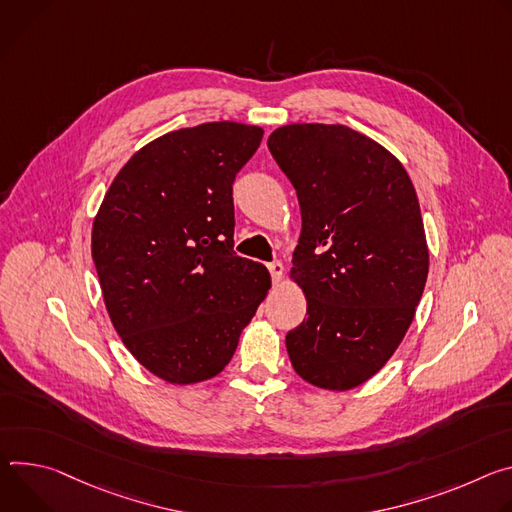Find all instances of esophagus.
Segmentation results:
<instances>
[{
	"instance_id": "obj_1",
	"label": "esophagus",
	"mask_w": 512,
	"mask_h": 512,
	"mask_svg": "<svg viewBox=\"0 0 512 512\" xmlns=\"http://www.w3.org/2000/svg\"><path fill=\"white\" fill-rule=\"evenodd\" d=\"M268 270H270L272 282H278V280L282 278V272H285V266H282V264L276 260V262H270V264H268Z\"/></svg>"
}]
</instances>
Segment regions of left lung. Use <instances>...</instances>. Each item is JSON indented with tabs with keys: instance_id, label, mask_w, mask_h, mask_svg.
<instances>
[{
	"instance_id": "8db88e82",
	"label": "left lung",
	"mask_w": 512,
	"mask_h": 512,
	"mask_svg": "<svg viewBox=\"0 0 512 512\" xmlns=\"http://www.w3.org/2000/svg\"><path fill=\"white\" fill-rule=\"evenodd\" d=\"M268 150L303 219L291 276L307 317L287 333L291 364L313 386L356 388L399 348L425 289L415 187L386 148L348 126H282Z\"/></svg>"
}]
</instances>
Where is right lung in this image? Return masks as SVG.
Returning a JSON list of instances; mask_svg holds the SVG:
<instances>
[{
    "mask_svg": "<svg viewBox=\"0 0 512 512\" xmlns=\"http://www.w3.org/2000/svg\"><path fill=\"white\" fill-rule=\"evenodd\" d=\"M262 134L209 122L156 138L113 179L93 221L111 323L170 384L219 374L270 289L268 270L234 252L232 185Z\"/></svg>",
    "mask_w": 512,
    "mask_h": 512,
    "instance_id": "1",
    "label": "right lung"
}]
</instances>
